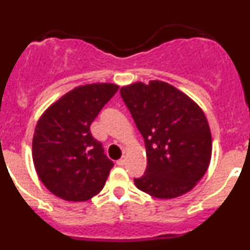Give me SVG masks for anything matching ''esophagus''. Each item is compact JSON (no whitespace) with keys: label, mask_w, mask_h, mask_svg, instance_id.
Masks as SVG:
<instances>
[{"label":"esophagus","mask_w":250,"mask_h":250,"mask_svg":"<svg viewBox=\"0 0 250 250\" xmlns=\"http://www.w3.org/2000/svg\"><path fill=\"white\" fill-rule=\"evenodd\" d=\"M125 161H126V158H125V156H124V158L119 159V160L116 161V164H118L119 167H123V165L125 164Z\"/></svg>","instance_id":"obj_1"}]
</instances>
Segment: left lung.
Segmentation results:
<instances>
[{
	"label": "left lung",
	"instance_id": "1",
	"mask_svg": "<svg viewBox=\"0 0 250 250\" xmlns=\"http://www.w3.org/2000/svg\"><path fill=\"white\" fill-rule=\"evenodd\" d=\"M121 98L143 135L146 171L136 188L158 199L190 191L211 159L210 127L200 106L167 83L152 80L123 86Z\"/></svg>",
	"mask_w": 250,
	"mask_h": 250
}]
</instances>
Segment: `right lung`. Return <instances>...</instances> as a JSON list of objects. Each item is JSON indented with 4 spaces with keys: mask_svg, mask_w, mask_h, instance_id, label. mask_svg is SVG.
I'll return each mask as SVG.
<instances>
[{
    "mask_svg": "<svg viewBox=\"0 0 250 250\" xmlns=\"http://www.w3.org/2000/svg\"><path fill=\"white\" fill-rule=\"evenodd\" d=\"M119 86L109 83L75 87L41 115L32 140L40 180L67 202H86L103 190L114 167L90 126Z\"/></svg>",
    "mask_w": 250,
    "mask_h": 250,
    "instance_id": "1",
    "label": "right lung"
}]
</instances>
